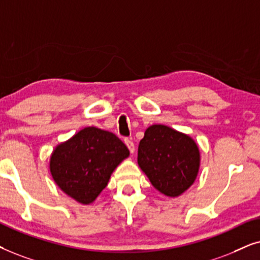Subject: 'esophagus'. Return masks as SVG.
<instances>
[{"label": "esophagus", "instance_id": "esophagus-1", "mask_svg": "<svg viewBox=\"0 0 260 260\" xmlns=\"http://www.w3.org/2000/svg\"><path fill=\"white\" fill-rule=\"evenodd\" d=\"M124 144H126V146L128 147V150L131 151V153H134L136 152V146H134V143L131 139H126L124 140Z\"/></svg>", "mask_w": 260, "mask_h": 260}]
</instances>
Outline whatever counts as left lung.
I'll return each instance as SVG.
<instances>
[{"instance_id": "1", "label": "left lung", "mask_w": 260, "mask_h": 260, "mask_svg": "<svg viewBox=\"0 0 260 260\" xmlns=\"http://www.w3.org/2000/svg\"><path fill=\"white\" fill-rule=\"evenodd\" d=\"M138 165L158 191L178 197L196 181L200 148L188 134L165 124H152L139 143Z\"/></svg>"}]
</instances>
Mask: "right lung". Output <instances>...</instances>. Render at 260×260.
Returning a JSON list of instances; mask_svg holds the SVG:
<instances>
[{
    "label": "right lung",
    "mask_w": 260,
    "mask_h": 260,
    "mask_svg": "<svg viewBox=\"0 0 260 260\" xmlns=\"http://www.w3.org/2000/svg\"><path fill=\"white\" fill-rule=\"evenodd\" d=\"M128 157L129 150L115 134L91 126L58 144L48 166L61 191L88 206L98 199L114 170Z\"/></svg>",
    "instance_id": "1"
}]
</instances>
